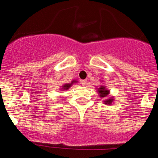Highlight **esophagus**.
Returning <instances> with one entry per match:
<instances>
[{"instance_id": "1", "label": "esophagus", "mask_w": 158, "mask_h": 158, "mask_svg": "<svg viewBox=\"0 0 158 158\" xmlns=\"http://www.w3.org/2000/svg\"><path fill=\"white\" fill-rule=\"evenodd\" d=\"M81 84H82L83 86H86L87 85V81H86V80H82V81H81Z\"/></svg>"}]
</instances>
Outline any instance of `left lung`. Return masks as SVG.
Returning <instances> with one entry per match:
<instances>
[{
  "instance_id": "left-lung-1",
  "label": "left lung",
  "mask_w": 158,
  "mask_h": 158,
  "mask_svg": "<svg viewBox=\"0 0 158 158\" xmlns=\"http://www.w3.org/2000/svg\"><path fill=\"white\" fill-rule=\"evenodd\" d=\"M99 94H100V97H106L109 94H110V90H107L104 86H101L98 88ZM113 101V98H110V99H106L105 101H103V103L105 104H107V105H110Z\"/></svg>"
}]
</instances>
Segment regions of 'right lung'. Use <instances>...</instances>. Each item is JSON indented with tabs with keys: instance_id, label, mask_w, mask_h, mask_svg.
<instances>
[{
	"instance_id": "obj_1",
	"label": "right lung",
	"mask_w": 158,
	"mask_h": 158,
	"mask_svg": "<svg viewBox=\"0 0 158 158\" xmlns=\"http://www.w3.org/2000/svg\"><path fill=\"white\" fill-rule=\"evenodd\" d=\"M75 82H76V81H71V84H64V85L62 86V89H63V90H68V89L70 88V87H71V85H72V84H74V83H75Z\"/></svg>"
}]
</instances>
